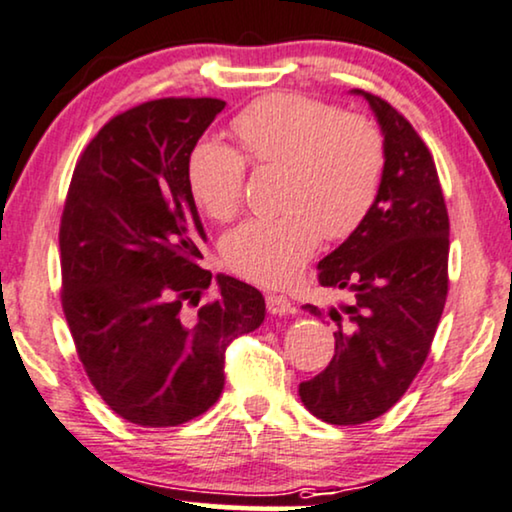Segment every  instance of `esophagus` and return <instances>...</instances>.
<instances>
[{
    "instance_id": "1",
    "label": "esophagus",
    "mask_w": 512,
    "mask_h": 512,
    "mask_svg": "<svg viewBox=\"0 0 512 512\" xmlns=\"http://www.w3.org/2000/svg\"><path fill=\"white\" fill-rule=\"evenodd\" d=\"M265 305H268V313L270 315H287V313H291V301L287 296H282V294H268L265 296Z\"/></svg>"
}]
</instances>
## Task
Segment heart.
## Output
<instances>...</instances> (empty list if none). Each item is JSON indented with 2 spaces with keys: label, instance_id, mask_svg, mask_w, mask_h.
<instances>
[{
  "label": "heart",
  "instance_id": "b5f03b06",
  "mask_svg": "<svg viewBox=\"0 0 512 512\" xmlns=\"http://www.w3.org/2000/svg\"><path fill=\"white\" fill-rule=\"evenodd\" d=\"M235 134L258 167L287 169L280 207L251 218L221 242L223 261L244 280L282 287L320 247L322 232L343 240L374 207L386 169V143L374 122L303 96L263 98L235 119ZM247 159L223 141H202L188 162L197 207L228 221L242 202Z\"/></svg>",
  "mask_w": 512,
  "mask_h": 512
}]
</instances>
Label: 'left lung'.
I'll return each mask as SVG.
<instances>
[{"label":"left lung","mask_w":512,"mask_h":512,"mask_svg":"<svg viewBox=\"0 0 512 512\" xmlns=\"http://www.w3.org/2000/svg\"><path fill=\"white\" fill-rule=\"evenodd\" d=\"M386 143L381 190L353 235L317 263L322 287L353 301L329 308L336 350L329 367L298 386L310 414L357 426L407 393L430 353L447 301L449 216L433 155L393 105L353 89ZM322 317L317 305H303Z\"/></svg>","instance_id":"8db88e82"}]
</instances>
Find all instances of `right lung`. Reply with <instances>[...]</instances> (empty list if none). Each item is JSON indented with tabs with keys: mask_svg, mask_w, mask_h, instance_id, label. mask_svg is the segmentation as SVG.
I'll return each instance as SVG.
<instances>
[{
	"mask_svg": "<svg viewBox=\"0 0 512 512\" xmlns=\"http://www.w3.org/2000/svg\"><path fill=\"white\" fill-rule=\"evenodd\" d=\"M218 98H159L112 117L79 157L61 218L63 313L86 376L136 426H181L223 393L225 348L261 327L265 298L199 268L188 185Z\"/></svg>",
	"mask_w": 512,
	"mask_h": 512,
	"instance_id": "obj_1",
	"label": "right lung"
}]
</instances>
